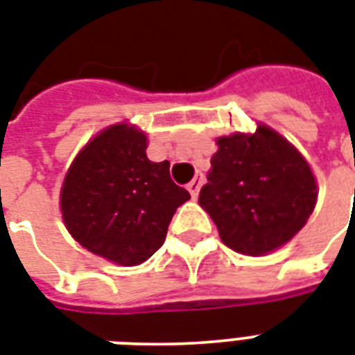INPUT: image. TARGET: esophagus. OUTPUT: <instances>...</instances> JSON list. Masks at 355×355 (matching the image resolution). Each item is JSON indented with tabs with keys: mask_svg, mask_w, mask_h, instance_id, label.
I'll return each mask as SVG.
<instances>
[{
	"mask_svg": "<svg viewBox=\"0 0 355 355\" xmlns=\"http://www.w3.org/2000/svg\"><path fill=\"white\" fill-rule=\"evenodd\" d=\"M201 184H202L201 178H193V180H191V182L188 184V191H189V193H191V197H193V199H196V197L199 196V189H201Z\"/></svg>",
	"mask_w": 355,
	"mask_h": 355,
	"instance_id": "34e87169",
	"label": "esophagus"
}]
</instances>
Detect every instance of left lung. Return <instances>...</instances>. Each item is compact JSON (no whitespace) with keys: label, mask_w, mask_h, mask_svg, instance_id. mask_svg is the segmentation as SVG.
I'll return each instance as SVG.
<instances>
[{"label":"left lung","mask_w":355,"mask_h":355,"mask_svg":"<svg viewBox=\"0 0 355 355\" xmlns=\"http://www.w3.org/2000/svg\"><path fill=\"white\" fill-rule=\"evenodd\" d=\"M201 205L221 242L243 255H264L307 223L316 180L304 156L277 132L261 124L255 134L218 139Z\"/></svg>","instance_id":"8db88e82"}]
</instances>
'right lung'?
Masks as SVG:
<instances>
[{"label": "right lung", "mask_w": 355, "mask_h": 355, "mask_svg": "<svg viewBox=\"0 0 355 355\" xmlns=\"http://www.w3.org/2000/svg\"><path fill=\"white\" fill-rule=\"evenodd\" d=\"M145 148L143 132L110 126L76 156L61 189L63 221L76 242L121 266L153 257L189 199L171 180L169 162L154 164Z\"/></svg>", "instance_id": "obj_1"}]
</instances>
